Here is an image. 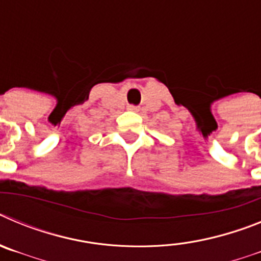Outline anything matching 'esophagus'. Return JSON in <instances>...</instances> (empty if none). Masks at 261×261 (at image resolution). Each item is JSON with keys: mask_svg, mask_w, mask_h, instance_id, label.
I'll return each instance as SVG.
<instances>
[{"mask_svg": "<svg viewBox=\"0 0 261 261\" xmlns=\"http://www.w3.org/2000/svg\"><path fill=\"white\" fill-rule=\"evenodd\" d=\"M128 110H129V111H133V112H137L138 108H137V107H135V106H129Z\"/></svg>", "mask_w": 261, "mask_h": 261, "instance_id": "34e87169", "label": "esophagus"}]
</instances>
